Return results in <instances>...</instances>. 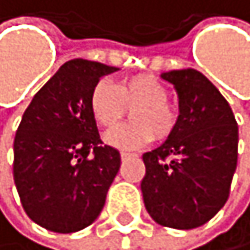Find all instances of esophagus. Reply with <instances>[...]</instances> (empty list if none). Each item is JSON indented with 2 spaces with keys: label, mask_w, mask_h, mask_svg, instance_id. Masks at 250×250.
Listing matches in <instances>:
<instances>
[{
  "label": "esophagus",
  "mask_w": 250,
  "mask_h": 250,
  "mask_svg": "<svg viewBox=\"0 0 250 250\" xmlns=\"http://www.w3.org/2000/svg\"><path fill=\"white\" fill-rule=\"evenodd\" d=\"M138 154L135 152H120V157H122V161H126V159H131V157H136Z\"/></svg>",
  "instance_id": "esophagus-1"
}]
</instances>
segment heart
<instances>
[{"label": "heart", "mask_w": 250, "mask_h": 250, "mask_svg": "<svg viewBox=\"0 0 250 250\" xmlns=\"http://www.w3.org/2000/svg\"><path fill=\"white\" fill-rule=\"evenodd\" d=\"M168 91L156 77L135 75L110 85L99 82L89 94V112L101 128H114L131 109V124L105 135L107 145L117 149H138L157 138H167L175 130L178 112L167 101Z\"/></svg>", "instance_id": "b5f03b06"}]
</instances>
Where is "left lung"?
Masks as SVG:
<instances>
[{
    "label": "left lung",
    "instance_id": "1",
    "mask_svg": "<svg viewBox=\"0 0 250 250\" xmlns=\"http://www.w3.org/2000/svg\"><path fill=\"white\" fill-rule=\"evenodd\" d=\"M178 93L180 115L164 145L143 154L145 206L162 227L191 229L225 206L238 164V124L228 101L194 69L161 75Z\"/></svg>",
    "mask_w": 250,
    "mask_h": 250
}]
</instances>
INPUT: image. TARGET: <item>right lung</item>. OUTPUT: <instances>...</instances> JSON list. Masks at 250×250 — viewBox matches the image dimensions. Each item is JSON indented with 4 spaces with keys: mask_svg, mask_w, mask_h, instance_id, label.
I'll use <instances>...</instances> for the list:
<instances>
[{
    "mask_svg": "<svg viewBox=\"0 0 250 250\" xmlns=\"http://www.w3.org/2000/svg\"><path fill=\"white\" fill-rule=\"evenodd\" d=\"M115 70L94 61L65 62L22 115L14 138V183L25 213L49 231L89 227L120 168L119 151L103 145L89 112L93 88Z\"/></svg>",
    "mask_w": 250,
    "mask_h": 250,
    "instance_id": "1",
    "label": "right lung"
}]
</instances>
